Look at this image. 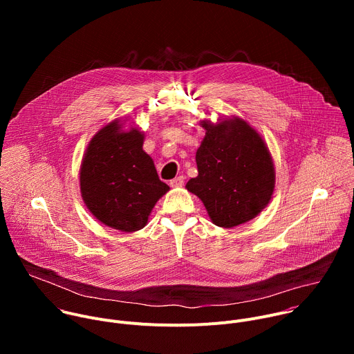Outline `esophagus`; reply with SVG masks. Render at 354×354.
<instances>
[{"label":"esophagus","instance_id":"34e87169","mask_svg":"<svg viewBox=\"0 0 354 354\" xmlns=\"http://www.w3.org/2000/svg\"><path fill=\"white\" fill-rule=\"evenodd\" d=\"M183 182H185V178L183 176H178L175 179H172L169 182V185H171V187H180L183 185Z\"/></svg>","mask_w":354,"mask_h":354}]
</instances>
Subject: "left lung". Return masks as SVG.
Segmentation results:
<instances>
[{
	"mask_svg": "<svg viewBox=\"0 0 354 354\" xmlns=\"http://www.w3.org/2000/svg\"><path fill=\"white\" fill-rule=\"evenodd\" d=\"M206 136L196 153L198 175L186 183L213 224L232 228L254 220L272 198L276 172L262 136L238 116L200 120Z\"/></svg>",
	"mask_w": 354,
	"mask_h": 354,
	"instance_id": "left-lung-1",
	"label": "left lung"
}]
</instances>
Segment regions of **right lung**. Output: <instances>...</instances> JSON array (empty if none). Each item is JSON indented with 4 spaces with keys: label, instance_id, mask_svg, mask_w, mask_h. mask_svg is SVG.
<instances>
[{
    "label": "right lung",
    "instance_id": "1",
    "mask_svg": "<svg viewBox=\"0 0 354 354\" xmlns=\"http://www.w3.org/2000/svg\"><path fill=\"white\" fill-rule=\"evenodd\" d=\"M144 133L115 119L89 141L80 168L86 209L104 225L134 232L144 228L157 201L169 190L142 149Z\"/></svg>",
    "mask_w": 354,
    "mask_h": 354
}]
</instances>
